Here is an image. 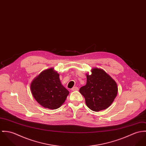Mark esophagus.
Returning a JSON list of instances; mask_svg holds the SVG:
<instances>
[{
  "label": "esophagus",
  "mask_w": 146,
  "mask_h": 146,
  "mask_svg": "<svg viewBox=\"0 0 146 146\" xmlns=\"http://www.w3.org/2000/svg\"><path fill=\"white\" fill-rule=\"evenodd\" d=\"M78 90H79V88H78V87H73V88H72V90L73 91H78Z\"/></svg>",
  "instance_id": "34e87169"
}]
</instances>
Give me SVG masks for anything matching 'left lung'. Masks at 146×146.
Masks as SVG:
<instances>
[{
  "label": "left lung",
  "mask_w": 146,
  "mask_h": 146,
  "mask_svg": "<svg viewBox=\"0 0 146 146\" xmlns=\"http://www.w3.org/2000/svg\"><path fill=\"white\" fill-rule=\"evenodd\" d=\"M86 74V84L80 89L87 107L94 111L108 108L117 94L116 82L104 70L95 68Z\"/></svg>",
  "instance_id": "8db88e82"
}]
</instances>
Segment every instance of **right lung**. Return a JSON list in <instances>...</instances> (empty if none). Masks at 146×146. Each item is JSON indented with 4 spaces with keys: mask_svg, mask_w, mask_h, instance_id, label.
I'll return each instance as SVG.
<instances>
[{
    "mask_svg": "<svg viewBox=\"0 0 146 146\" xmlns=\"http://www.w3.org/2000/svg\"><path fill=\"white\" fill-rule=\"evenodd\" d=\"M31 91L40 105L53 110L60 108L69 94L61 83L59 74L52 68L42 71L33 80Z\"/></svg>",
    "mask_w": 146,
    "mask_h": 146,
    "instance_id": "obj_1",
    "label": "right lung"
}]
</instances>
